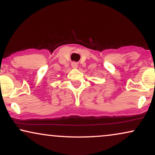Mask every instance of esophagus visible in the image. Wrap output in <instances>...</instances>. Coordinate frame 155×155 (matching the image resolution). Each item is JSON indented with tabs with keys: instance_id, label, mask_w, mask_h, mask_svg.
I'll list each match as a JSON object with an SVG mask.
<instances>
[{
	"instance_id": "obj_1",
	"label": "esophagus",
	"mask_w": 155,
	"mask_h": 155,
	"mask_svg": "<svg viewBox=\"0 0 155 155\" xmlns=\"http://www.w3.org/2000/svg\"><path fill=\"white\" fill-rule=\"evenodd\" d=\"M71 66H72V68H76L78 66V64H77V63H76V62H73V63H71Z\"/></svg>"
}]
</instances>
